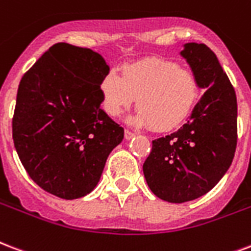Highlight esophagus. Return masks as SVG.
Masks as SVG:
<instances>
[{"mask_svg": "<svg viewBox=\"0 0 251 251\" xmlns=\"http://www.w3.org/2000/svg\"><path fill=\"white\" fill-rule=\"evenodd\" d=\"M134 135H135L134 133H131V131H129V130H125V139H127V141H129V139L133 138Z\"/></svg>", "mask_w": 251, "mask_h": 251, "instance_id": "esophagus-1", "label": "esophagus"}]
</instances>
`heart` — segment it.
I'll return each mask as SVG.
<instances>
[{
  "label": "heart",
  "mask_w": 251,
  "mask_h": 251,
  "mask_svg": "<svg viewBox=\"0 0 251 251\" xmlns=\"http://www.w3.org/2000/svg\"><path fill=\"white\" fill-rule=\"evenodd\" d=\"M102 108L118 117L137 100L138 110L130 117L137 126L158 131L179 127L199 100V83L191 71L162 57H150L122 67V75L109 70L100 83Z\"/></svg>",
  "instance_id": "heart-1"
}]
</instances>
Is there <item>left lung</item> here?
I'll return each mask as SVG.
<instances>
[{"instance_id": "left-lung-1", "label": "left lung", "mask_w": 251, "mask_h": 251, "mask_svg": "<svg viewBox=\"0 0 251 251\" xmlns=\"http://www.w3.org/2000/svg\"><path fill=\"white\" fill-rule=\"evenodd\" d=\"M180 55L205 89L187 124L152 141L143 174L152 194L168 202L191 201L209 192L226 174L237 146V97L215 52L185 43Z\"/></svg>"}]
</instances>
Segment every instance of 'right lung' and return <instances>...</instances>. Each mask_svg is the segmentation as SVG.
I'll use <instances>...</instances> for the list:
<instances>
[{
	"label": "right lung",
	"instance_id": "obj_1",
	"mask_svg": "<svg viewBox=\"0 0 251 251\" xmlns=\"http://www.w3.org/2000/svg\"><path fill=\"white\" fill-rule=\"evenodd\" d=\"M109 66L100 53L56 43L24 75L13 139L28 176L57 198L74 200L100 181L124 129L101 109Z\"/></svg>",
	"mask_w": 251,
	"mask_h": 251
}]
</instances>
